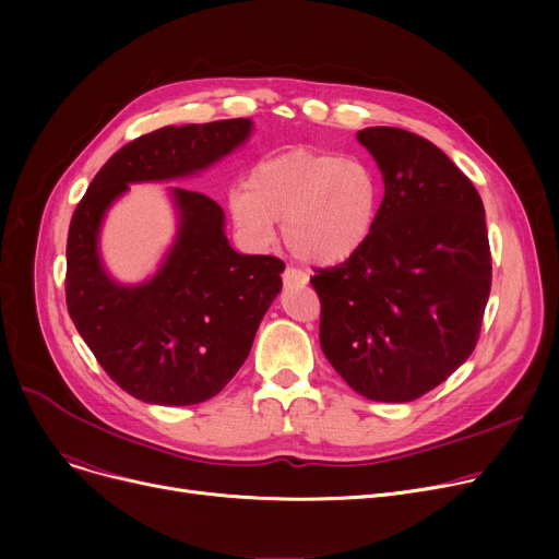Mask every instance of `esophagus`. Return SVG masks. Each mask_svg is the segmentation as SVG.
<instances>
[{"label":"esophagus","instance_id":"obj_1","mask_svg":"<svg viewBox=\"0 0 559 559\" xmlns=\"http://www.w3.org/2000/svg\"><path fill=\"white\" fill-rule=\"evenodd\" d=\"M283 283H285V287H304L308 283V274L297 267H287L283 272Z\"/></svg>","mask_w":559,"mask_h":559}]
</instances>
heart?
I'll return each mask as SVG.
<instances>
[{
  "mask_svg": "<svg viewBox=\"0 0 559 559\" xmlns=\"http://www.w3.org/2000/svg\"><path fill=\"white\" fill-rule=\"evenodd\" d=\"M380 192L367 163L297 146L255 163L249 183L228 192V205L249 240L267 245L274 222H283L292 253L312 264H340L369 240Z\"/></svg>",
  "mask_w": 559,
  "mask_h": 559,
  "instance_id": "obj_1",
  "label": "heart"
}]
</instances>
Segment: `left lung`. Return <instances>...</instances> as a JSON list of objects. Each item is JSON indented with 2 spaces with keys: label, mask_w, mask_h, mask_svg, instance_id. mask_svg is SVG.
<instances>
[{
  "label": "left lung",
  "mask_w": 559,
  "mask_h": 559,
  "mask_svg": "<svg viewBox=\"0 0 559 559\" xmlns=\"http://www.w3.org/2000/svg\"><path fill=\"white\" fill-rule=\"evenodd\" d=\"M385 197L365 247L310 278L319 342L333 369L369 401L407 403L472 356L491 289L483 199L426 138L358 131Z\"/></svg>",
  "instance_id": "8db88e82"
}]
</instances>
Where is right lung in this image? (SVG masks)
<instances>
[{"label":"right lung","instance_id":"1","mask_svg":"<svg viewBox=\"0 0 559 559\" xmlns=\"http://www.w3.org/2000/svg\"><path fill=\"white\" fill-rule=\"evenodd\" d=\"M251 120L163 127L124 144L97 171L68 233V312L104 371L131 396L192 405L219 394L245 365L283 287V260L235 251L219 203L171 188L179 230L144 283L112 281L99 255L106 211L131 183L186 179L249 138Z\"/></svg>","mask_w":559,"mask_h":559}]
</instances>
